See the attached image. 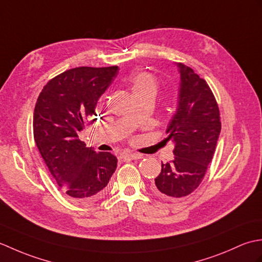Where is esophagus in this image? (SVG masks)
Segmentation results:
<instances>
[{
	"mask_svg": "<svg viewBox=\"0 0 262 262\" xmlns=\"http://www.w3.org/2000/svg\"><path fill=\"white\" fill-rule=\"evenodd\" d=\"M120 158L122 160H140L142 159L141 154H136V153H122L120 154Z\"/></svg>",
	"mask_w": 262,
	"mask_h": 262,
	"instance_id": "34e87169",
	"label": "esophagus"
}]
</instances>
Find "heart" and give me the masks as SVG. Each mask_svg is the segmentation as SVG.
Wrapping results in <instances>:
<instances>
[{
    "mask_svg": "<svg viewBox=\"0 0 262 262\" xmlns=\"http://www.w3.org/2000/svg\"><path fill=\"white\" fill-rule=\"evenodd\" d=\"M130 84L134 93L146 91L155 92L158 88L157 79L151 73H148V72H137L136 74L132 76Z\"/></svg>",
    "mask_w": 262,
    "mask_h": 262,
    "instance_id": "b5f03b06",
    "label": "heart"
}]
</instances>
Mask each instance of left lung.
<instances>
[{"mask_svg":"<svg viewBox=\"0 0 262 262\" xmlns=\"http://www.w3.org/2000/svg\"><path fill=\"white\" fill-rule=\"evenodd\" d=\"M180 69V93L177 113L166 128V140L174 142V159L162 163L152 190L161 198L190 194L202 183L215 153L221 133L219 104L213 91L193 70Z\"/></svg>","mask_w":262,"mask_h":262,"instance_id":"8db88e82","label":"left lung"}]
</instances>
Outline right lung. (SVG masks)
<instances>
[{"label": "right lung", "instance_id": "1", "mask_svg": "<svg viewBox=\"0 0 262 262\" xmlns=\"http://www.w3.org/2000/svg\"><path fill=\"white\" fill-rule=\"evenodd\" d=\"M117 73L118 66L71 69L49 80L37 99L36 145L54 180L75 202L101 198L117 168L115 155L85 147L79 138V132L97 120L98 100Z\"/></svg>", "mask_w": 262, "mask_h": 262}]
</instances>
